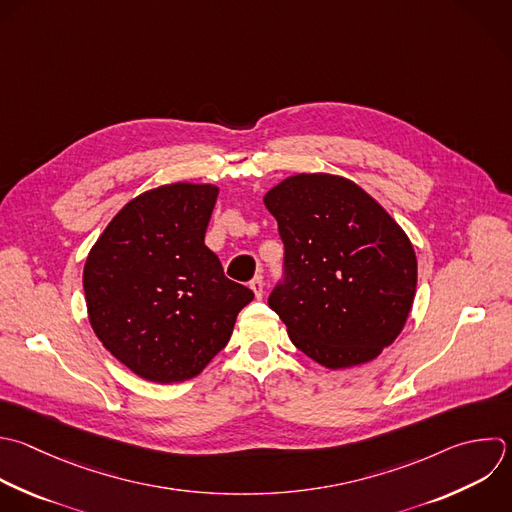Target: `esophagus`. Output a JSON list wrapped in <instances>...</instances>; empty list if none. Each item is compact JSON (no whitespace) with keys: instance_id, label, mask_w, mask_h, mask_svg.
<instances>
[{"instance_id":"obj_1","label":"esophagus","mask_w":512,"mask_h":512,"mask_svg":"<svg viewBox=\"0 0 512 512\" xmlns=\"http://www.w3.org/2000/svg\"><path fill=\"white\" fill-rule=\"evenodd\" d=\"M250 288H252L254 296L260 300V298L264 296V282H262V276H254V278L250 280Z\"/></svg>"}]
</instances>
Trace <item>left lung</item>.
<instances>
[{
    "instance_id": "left-lung-1",
    "label": "left lung",
    "mask_w": 512,
    "mask_h": 512,
    "mask_svg": "<svg viewBox=\"0 0 512 512\" xmlns=\"http://www.w3.org/2000/svg\"><path fill=\"white\" fill-rule=\"evenodd\" d=\"M284 242L286 280L268 304L314 362L350 368L402 332L416 294V254L398 222L358 184L288 176L264 194Z\"/></svg>"
}]
</instances>
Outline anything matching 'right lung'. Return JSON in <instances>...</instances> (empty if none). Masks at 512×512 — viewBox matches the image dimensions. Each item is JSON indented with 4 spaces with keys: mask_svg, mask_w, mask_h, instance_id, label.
Masks as SVG:
<instances>
[{
    "mask_svg": "<svg viewBox=\"0 0 512 512\" xmlns=\"http://www.w3.org/2000/svg\"><path fill=\"white\" fill-rule=\"evenodd\" d=\"M220 188L174 182L132 198L84 266L92 330L144 380L198 376L228 344L250 288L224 276L204 244Z\"/></svg>",
    "mask_w": 512,
    "mask_h": 512,
    "instance_id": "1",
    "label": "right lung"
}]
</instances>
